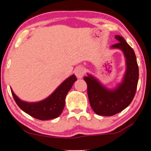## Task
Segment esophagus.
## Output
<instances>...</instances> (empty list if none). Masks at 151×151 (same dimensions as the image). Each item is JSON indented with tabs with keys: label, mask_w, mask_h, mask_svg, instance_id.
<instances>
[{
	"label": "esophagus",
	"mask_w": 151,
	"mask_h": 151,
	"mask_svg": "<svg viewBox=\"0 0 151 151\" xmlns=\"http://www.w3.org/2000/svg\"><path fill=\"white\" fill-rule=\"evenodd\" d=\"M74 73H75V75L78 78H82L84 74V68L82 67H76L74 70Z\"/></svg>",
	"instance_id": "esophagus-1"
}]
</instances>
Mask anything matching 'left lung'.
<instances>
[{"mask_svg":"<svg viewBox=\"0 0 151 151\" xmlns=\"http://www.w3.org/2000/svg\"><path fill=\"white\" fill-rule=\"evenodd\" d=\"M117 43L111 49L122 51L126 61V71L117 86L108 88L96 77L87 73L84 78L87 84V93L91 106L98 115L112 116L125 109L131 104L135 96L139 78V69L133 49L123 37L115 36Z\"/></svg>","mask_w":151,"mask_h":151,"instance_id":"obj_1","label":"left lung"}]
</instances>
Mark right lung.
Masks as SVG:
<instances>
[{
	"label": "right lung",
	"instance_id": "right-lung-1",
	"mask_svg": "<svg viewBox=\"0 0 151 151\" xmlns=\"http://www.w3.org/2000/svg\"><path fill=\"white\" fill-rule=\"evenodd\" d=\"M77 80L73 74L62 82L50 96L44 100L36 102L23 101L11 91L14 100L20 109L34 118L40 120H48L56 118L63 112L65 105V98L74 82Z\"/></svg>",
	"mask_w": 151,
	"mask_h": 151
}]
</instances>
